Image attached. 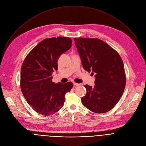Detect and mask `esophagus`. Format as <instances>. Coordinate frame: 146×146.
Listing matches in <instances>:
<instances>
[{
	"label": "esophagus",
	"mask_w": 146,
	"mask_h": 146,
	"mask_svg": "<svg viewBox=\"0 0 146 146\" xmlns=\"http://www.w3.org/2000/svg\"><path fill=\"white\" fill-rule=\"evenodd\" d=\"M73 85H74V86H77L80 85V84H79V83H73Z\"/></svg>",
	"instance_id": "34e87169"
}]
</instances>
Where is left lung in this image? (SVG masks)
I'll return each mask as SVG.
<instances>
[{"label": "left lung", "instance_id": "obj_1", "mask_svg": "<svg viewBox=\"0 0 146 146\" xmlns=\"http://www.w3.org/2000/svg\"><path fill=\"white\" fill-rule=\"evenodd\" d=\"M85 70L95 74L94 87L85 85L82 102L90 111L105 113L118 102L126 85L124 66L118 52L98 38H74Z\"/></svg>", "mask_w": 146, "mask_h": 146}]
</instances>
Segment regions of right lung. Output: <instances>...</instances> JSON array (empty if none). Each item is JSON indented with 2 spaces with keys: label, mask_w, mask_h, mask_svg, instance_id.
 <instances>
[{
  "label": "right lung",
  "mask_w": 146,
  "mask_h": 146,
  "mask_svg": "<svg viewBox=\"0 0 146 146\" xmlns=\"http://www.w3.org/2000/svg\"><path fill=\"white\" fill-rule=\"evenodd\" d=\"M68 37L45 38L26 56L21 69L20 86L28 104L38 113L50 116L64 105L65 95L73 83H55L52 74L57 70L60 55L72 47Z\"/></svg>",
  "instance_id": "add662e5"
}]
</instances>
